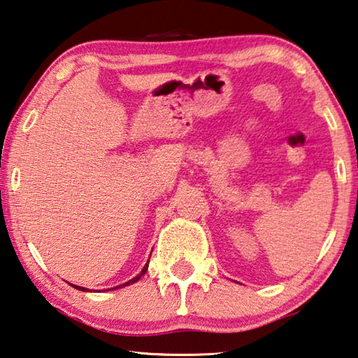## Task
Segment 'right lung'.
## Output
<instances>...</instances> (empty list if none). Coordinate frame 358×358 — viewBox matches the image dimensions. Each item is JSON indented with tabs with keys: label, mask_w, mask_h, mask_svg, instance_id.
I'll list each match as a JSON object with an SVG mask.
<instances>
[{
	"label": "right lung",
	"mask_w": 358,
	"mask_h": 358,
	"mask_svg": "<svg viewBox=\"0 0 358 358\" xmlns=\"http://www.w3.org/2000/svg\"><path fill=\"white\" fill-rule=\"evenodd\" d=\"M148 263H150V262H148ZM148 263H146V265H145V268L141 269V273L137 275V278H134V279H131V280H127L126 284H123V285H118V287H113V288H121V287L131 285V284H134V282H137V280L141 278V275H143V274L146 273V269H148ZM73 287H74V288H78V289H80V292H87V288H84V287H76V285H73ZM113 288H112V289H113Z\"/></svg>",
	"instance_id": "add662e5"
}]
</instances>
